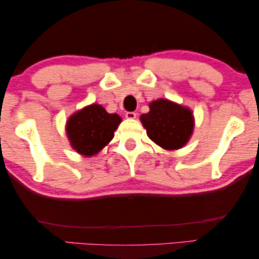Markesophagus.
Returning a JSON list of instances; mask_svg holds the SVG:
<instances>
[{
	"instance_id": "34e87169",
	"label": "esophagus",
	"mask_w": 259,
	"mask_h": 259,
	"mask_svg": "<svg viewBox=\"0 0 259 259\" xmlns=\"http://www.w3.org/2000/svg\"><path fill=\"white\" fill-rule=\"evenodd\" d=\"M125 116L127 119H135V118H137V113H135L134 111H128V112H126Z\"/></svg>"
}]
</instances>
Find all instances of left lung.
<instances>
[{"label": "left lung", "instance_id": "left-lung-1", "mask_svg": "<svg viewBox=\"0 0 259 259\" xmlns=\"http://www.w3.org/2000/svg\"><path fill=\"white\" fill-rule=\"evenodd\" d=\"M149 108V112L140 117L149 139L166 150L184 147L194 128L190 109L164 99L152 101Z\"/></svg>", "mask_w": 259, "mask_h": 259}]
</instances>
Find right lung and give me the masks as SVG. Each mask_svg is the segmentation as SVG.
I'll return each mask as SVG.
<instances>
[{
  "label": "right lung",
  "instance_id": "1",
  "mask_svg": "<svg viewBox=\"0 0 259 259\" xmlns=\"http://www.w3.org/2000/svg\"><path fill=\"white\" fill-rule=\"evenodd\" d=\"M121 118L108 113L100 104H92L69 118L66 134L72 148L80 155H96L111 141Z\"/></svg>",
  "mask_w": 259,
  "mask_h": 259
}]
</instances>
